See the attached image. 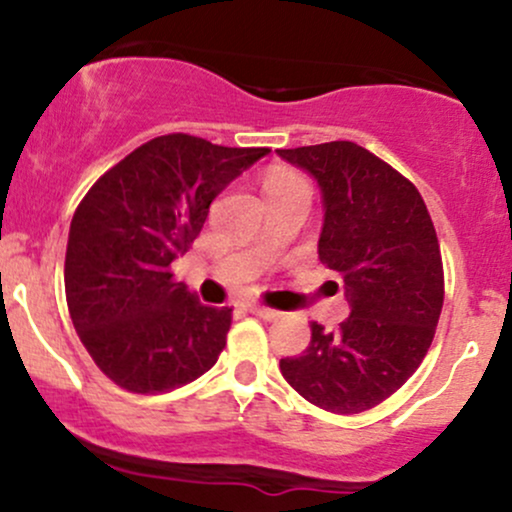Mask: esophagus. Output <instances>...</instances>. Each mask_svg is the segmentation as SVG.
Returning a JSON list of instances; mask_svg holds the SVG:
<instances>
[{
    "label": "esophagus",
    "instance_id": "esophagus-1",
    "mask_svg": "<svg viewBox=\"0 0 512 512\" xmlns=\"http://www.w3.org/2000/svg\"><path fill=\"white\" fill-rule=\"evenodd\" d=\"M250 313L252 315H257V317H262V320H267V322H272V320H279V310H272V308H264V305H250Z\"/></svg>",
    "mask_w": 512,
    "mask_h": 512
}]
</instances>
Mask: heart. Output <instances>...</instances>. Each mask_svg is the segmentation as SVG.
<instances>
[{
  "instance_id": "1",
  "label": "heart",
  "mask_w": 512,
  "mask_h": 512,
  "mask_svg": "<svg viewBox=\"0 0 512 512\" xmlns=\"http://www.w3.org/2000/svg\"><path fill=\"white\" fill-rule=\"evenodd\" d=\"M303 180L301 175L291 173V170H274V173L267 175V180H264V190H274V187H284L289 185V182H298Z\"/></svg>"
}]
</instances>
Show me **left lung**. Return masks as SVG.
Listing matches in <instances>:
<instances>
[{
    "label": "left lung",
    "mask_w": 512,
    "mask_h": 512,
    "mask_svg": "<svg viewBox=\"0 0 512 512\" xmlns=\"http://www.w3.org/2000/svg\"><path fill=\"white\" fill-rule=\"evenodd\" d=\"M276 154L317 180V255L342 274L351 308L334 332L313 322L308 349L281 358V375L325 411L373 409L414 375L436 334L445 291L431 214L402 173L354 142Z\"/></svg>",
    "instance_id": "1"
}]
</instances>
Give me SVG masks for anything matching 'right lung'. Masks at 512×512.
<instances>
[{
    "instance_id": "add662e5",
    "label": "right lung",
    "mask_w": 512,
    "mask_h": 512,
    "mask_svg": "<svg viewBox=\"0 0 512 512\" xmlns=\"http://www.w3.org/2000/svg\"><path fill=\"white\" fill-rule=\"evenodd\" d=\"M267 154L166 134L122 158L81 199L64 291L81 344L115 385L170 392L216 363L231 308L199 303L170 264L195 243L223 187Z\"/></svg>"
}]
</instances>
